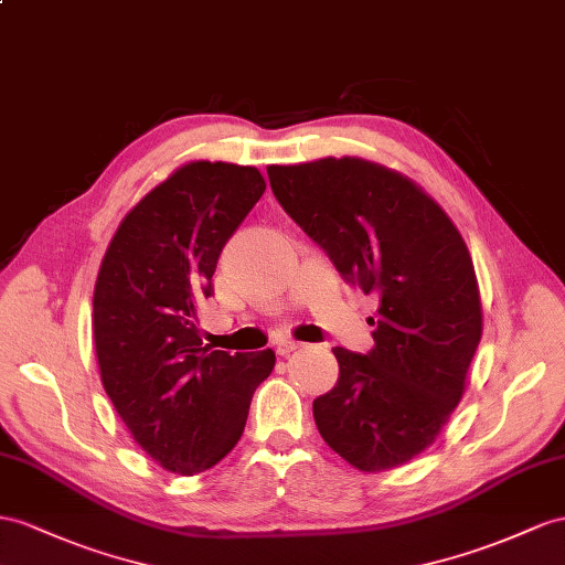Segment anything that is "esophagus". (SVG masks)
Segmentation results:
<instances>
[{
    "instance_id": "1",
    "label": "esophagus",
    "mask_w": 565,
    "mask_h": 565,
    "mask_svg": "<svg viewBox=\"0 0 565 565\" xmlns=\"http://www.w3.org/2000/svg\"><path fill=\"white\" fill-rule=\"evenodd\" d=\"M300 349V341H294V339H279L277 341V353L279 355H288Z\"/></svg>"
}]
</instances>
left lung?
Wrapping results in <instances>:
<instances>
[{
    "mask_svg": "<svg viewBox=\"0 0 565 565\" xmlns=\"http://www.w3.org/2000/svg\"><path fill=\"white\" fill-rule=\"evenodd\" d=\"M274 198L341 277L380 298L365 355L337 345V386L315 425L363 472L398 468L437 439L466 388L482 306L466 241L401 173L358 157L267 167Z\"/></svg>",
    "mask_w": 565,
    "mask_h": 565,
    "instance_id": "left-lung-1",
    "label": "left lung"
}]
</instances>
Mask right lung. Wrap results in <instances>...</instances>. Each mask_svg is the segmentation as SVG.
I'll list each match as a JSON object with an SVG mask.
<instances>
[{
    "label": "right lung",
    "mask_w": 565,
    "mask_h": 565,
    "mask_svg": "<svg viewBox=\"0 0 565 565\" xmlns=\"http://www.w3.org/2000/svg\"><path fill=\"white\" fill-rule=\"evenodd\" d=\"M255 167L191 162L124 216L93 298V337L105 392L145 454L198 475L241 439L274 351L202 345L198 300L226 241L265 193Z\"/></svg>",
    "instance_id": "right-lung-1"
}]
</instances>
